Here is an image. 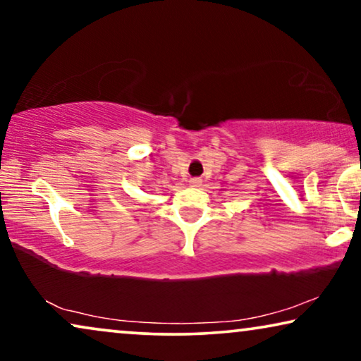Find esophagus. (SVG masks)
Instances as JSON below:
<instances>
[{
    "label": "esophagus",
    "instance_id": "esophagus-1",
    "mask_svg": "<svg viewBox=\"0 0 361 361\" xmlns=\"http://www.w3.org/2000/svg\"><path fill=\"white\" fill-rule=\"evenodd\" d=\"M190 185L192 187H200L202 185V179H197V177H195V179H190Z\"/></svg>",
    "mask_w": 361,
    "mask_h": 361
}]
</instances>
